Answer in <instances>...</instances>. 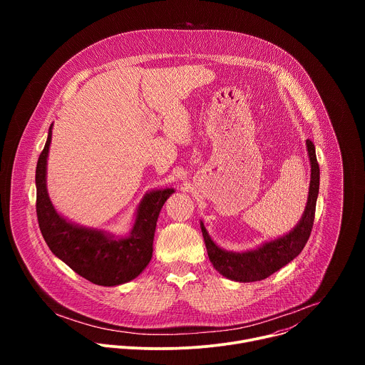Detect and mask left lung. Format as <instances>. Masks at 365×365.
<instances>
[{
  "instance_id": "left-lung-1",
  "label": "left lung",
  "mask_w": 365,
  "mask_h": 365,
  "mask_svg": "<svg viewBox=\"0 0 365 365\" xmlns=\"http://www.w3.org/2000/svg\"><path fill=\"white\" fill-rule=\"evenodd\" d=\"M306 147L310 162L309 195L303 215L290 232L276 240L266 241L254 250L234 252L217 245L200 221L207 257H210L215 270L224 277L241 283L263 280L289 264L294 257L302 252L309 240L312 227H314L317 199L319 193V165L317 160L315 145L307 138Z\"/></svg>"
}]
</instances>
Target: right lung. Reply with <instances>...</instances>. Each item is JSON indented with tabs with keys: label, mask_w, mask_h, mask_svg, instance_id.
Masks as SVG:
<instances>
[{
	"label": "right lung",
	"mask_w": 365,
	"mask_h": 365,
	"mask_svg": "<svg viewBox=\"0 0 365 365\" xmlns=\"http://www.w3.org/2000/svg\"><path fill=\"white\" fill-rule=\"evenodd\" d=\"M51 128L53 124H50L47 141L36 168V212L46 244L75 273L93 284L111 287L135 279L150 263L155 224L175 189L147 192L137 206L133 228L125 237L75 224L55 210L47 193L46 175Z\"/></svg>",
	"instance_id": "1"
}]
</instances>
